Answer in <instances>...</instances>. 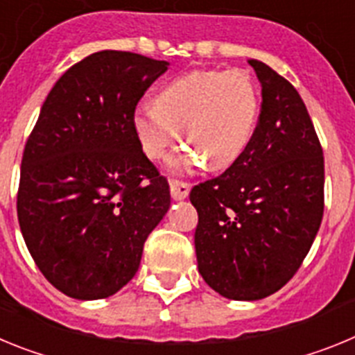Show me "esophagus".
I'll list each match as a JSON object with an SVG mask.
<instances>
[{"label": "esophagus", "mask_w": 355, "mask_h": 355, "mask_svg": "<svg viewBox=\"0 0 355 355\" xmlns=\"http://www.w3.org/2000/svg\"><path fill=\"white\" fill-rule=\"evenodd\" d=\"M188 193H190V183H184V181H180V180H171L172 199L175 200L187 199Z\"/></svg>", "instance_id": "esophagus-1"}]
</instances>
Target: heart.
I'll use <instances>...</instances> for the list:
<instances>
[{
  "label": "heart",
  "instance_id": "1",
  "mask_svg": "<svg viewBox=\"0 0 355 355\" xmlns=\"http://www.w3.org/2000/svg\"><path fill=\"white\" fill-rule=\"evenodd\" d=\"M259 110V87L243 69L192 71L168 81L155 105L139 106L133 126L150 159L165 156L181 128L188 149L171 159L172 171H190L202 162L211 171H222L250 146Z\"/></svg>",
  "mask_w": 355,
  "mask_h": 355
}]
</instances>
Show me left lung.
<instances>
[{
    "label": "left lung",
    "mask_w": 355,
    "mask_h": 355,
    "mask_svg": "<svg viewBox=\"0 0 355 355\" xmlns=\"http://www.w3.org/2000/svg\"><path fill=\"white\" fill-rule=\"evenodd\" d=\"M261 110L247 150L192 188L196 254L206 283L225 299L259 300L299 270L324 216V150L293 85L259 60Z\"/></svg>",
    "instance_id": "8db88e82"
}]
</instances>
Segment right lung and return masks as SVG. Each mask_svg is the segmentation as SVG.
I'll return each instance as SVG.
<instances>
[{
    "instance_id": "right-lung-1",
    "label": "right lung",
    "mask_w": 355,
    "mask_h": 355,
    "mask_svg": "<svg viewBox=\"0 0 355 355\" xmlns=\"http://www.w3.org/2000/svg\"><path fill=\"white\" fill-rule=\"evenodd\" d=\"M168 62L92 53L62 74L24 146L17 218L44 277L80 300L106 299L137 274L171 190L142 150L135 108Z\"/></svg>"
}]
</instances>
